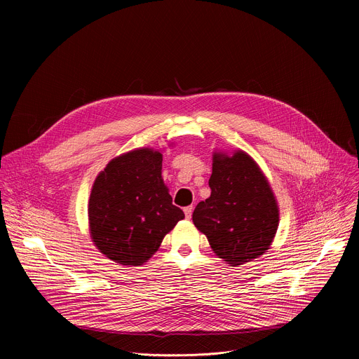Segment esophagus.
Instances as JSON below:
<instances>
[{
	"label": "esophagus",
	"instance_id": "1",
	"mask_svg": "<svg viewBox=\"0 0 359 359\" xmlns=\"http://www.w3.org/2000/svg\"><path fill=\"white\" fill-rule=\"evenodd\" d=\"M183 212H184V216H186V219H187V220H190V217H191V213H193V206H187V208H184V209H183Z\"/></svg>",
	"mask_w": 359,
	"mask_h": 359
}]
</instances>
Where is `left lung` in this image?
<instances>
[{"instance_id":"1","label":"left lung","mask_w":359,"mask_h":359,"mask_svg":"<svg viewBox=\"0 0 359 359\" xmlns=\"http://www.w3.org/2000/svg\"><path fill=\"white\" fill-rule=\"evenodd\" d=\"M212 194L193 212V223L219 259L237 267L270 248L280 223L278 203L260 166L241 149L213 151Z\"/></svg>"}]
</instances>
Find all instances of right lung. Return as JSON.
Returning <instances> with one entry per match:
<instances>
[{
	"mask_svg": "<svg viewBox=\"0 0 359 359\" xmlns=\"http://www.w3.org/2000/svg\"><path fill=\"white\" fill-rule=\"evenodd\" d=\"M161 150L139 147L114 158L102 170L88 201L89 234L109 260L136 267L161 247L184 213L172 204L162 177Z\"/></svg>",
	"mask_w": 359,
	"mask_h": 359,
	"instance_id": "1",
	"label": "right lung"
}]
</instances>
